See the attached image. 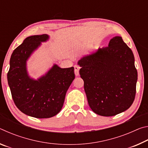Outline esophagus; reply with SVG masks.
<instances>
[{
  "instance_id": "esophagus-1",
  "label": "esophagus",
  "mask_w": 148,
  "mask_h": 148,
  "mask_svg": "<svg viewBox=\"0 0 148 148\" xmlns=\"http://www.w3.org/2000/svg\"><path fill=\"white\" fill-rule=\"evenodd\" d=\"M79 67L77 65L74 66V73L76 76H79Z\"/></svg>"
}]
</instances>
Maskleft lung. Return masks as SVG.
Returning a JSON list of instances; mask_svg holds the SVG:
<instances>
[{
    "mask_svg": "<svg viewBox=\"0 0 148 148\" xmlns=\"http://www.w3.org/2000/svg\"><path fill=\"white\" fill-rule=\"evenodd\" d=\"M77 64L91 109L102 116H114L133 103L138 73L132 50L121 36L108 46L83 57Z\"/></svg>",
    "mask_w": 148,
    "mask_h": 148,
    "instance_id": "left-lung-1",
    "label": "left lung"
}]
</instances>
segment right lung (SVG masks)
I'll return each instance as SVG.
<instances>
[{"instance_id": "obj_1", "label": "right lung", "mask_w": 148, "mask_h": 148, "mask_svg": "<svg viewBox=\"0 0 148 148\" xmlns=\"http://www.w3.org/2000/svg\"><path fill=\"white\" fill-rule=\"evenodd\" d=\"M49 39L46 34L25 39L12 53L7 74L12 99L17 108L27 116L39 119L49 118L61 111L67 90L75 78L73 66L62 69L56 64L37 79L29 76L27 61L42 42Z\"/></svg>"}]
</instances>
